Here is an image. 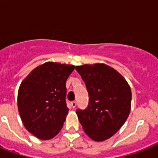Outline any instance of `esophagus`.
Segmentation results:
<instances>
[{"label":"esophagus","instance_id":"1","mask_svg":"<svg viewBox=\"0 0 158 158\" xmlns=\"http://www.w3.org/2000/svg\"><path fill=\"white\" fill-rule=\"evenodd\" d=\"M70 105H71L72 107L74 108L76 106V102H70Z\"/></svg>","mask_w":158,"mask_h":158}]
</instances>
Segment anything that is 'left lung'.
Returning <instances> with one entry per match:
<instances>
[{
	"label": "left lung",
	"mask_w": 158,
	"mask_h": 158,
	"mask_svg": "<svg viewBox=\"0 0 158 158\" xmlns=\"http://www.w3.org/2000/svg\"><path fill=\"white\" fill-rule=\"evenodd\" d=\"M85 82L89 104L76 114L84 132L97 142L110 139L125 124L131 109V89L121 74L102 63L75 67Z\"/></svg>",
	"instance_id": "1"
}]
</instances>
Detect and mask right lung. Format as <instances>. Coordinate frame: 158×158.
I'll return each mask as SVG.
<instances>
[{"mask_svg": "<svg viewBox=\"0 0 158 158\" xmlns=\"http://www.w3.org/2000/svg\"><path fill=\"white\" fill-rule=\"evenodd\" d=\"M74 69L73 64L46 62L20 84L17 103L21 120L39 139H52L63 127L69 111L65 82Z\"/></svg>", "mask_w": 158, "mask_h": 158, "instance_id": "obj_1", "label": "right lung"}]
</instances>
